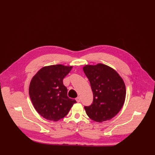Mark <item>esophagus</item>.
Wrapping results in <instances>:
<instances>
[{
	"label": "esophagus",
	"mask_w": 155,
	"mask_h": 155,
	"mask_svg": "<svg viewBox=\"0 0 155 155\" xmlns=\"http://www.w3.org/2000/svg\"><path fill=\"white\" fill-rule=\"evenodd\" d=\"M76 101H77V102H80V97H77V98H76Z\"/></svg>",
	"instance_id": "1"
}]
</instances>
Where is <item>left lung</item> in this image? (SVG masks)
I'll return each mask as SVG.
<instances>
[{
  "label": "left lung",
  "mask_w": 155,
  "mask_h": 155,
  "mask_svg": "<svg viewBox=\"0 0 155 155\" xmlns=\"http://www.w3.org/2000/svg\"><path fill=\"white\" fill-rule=\"evenodd\" d=\"M83 70L94 95L93 104L84 107L87 116L98 123L111 119L125 102L126 90L123 79L114 69L102 63L87 64Z\"/></svg>",
  "instance_id": "1"
}]
</instances>
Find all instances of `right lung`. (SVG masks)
<instances>
[{"label":"right lung","instance_id":"right-lung-1","mask_svg":"<svg viewBox=\"0 0 155 155\" xmlns=\"http://www.w3.org/2000/svg\"><path fill=\"white\" fill-rule=\"evenodd\" d=\"M72 66L54 64L41 68L32 78L29 94L36 110L44 118L58 121L69 112L76 101L67 96L63 79Z\"/></svg>","mask_w":155,"mask_h":155}]
</instances>
